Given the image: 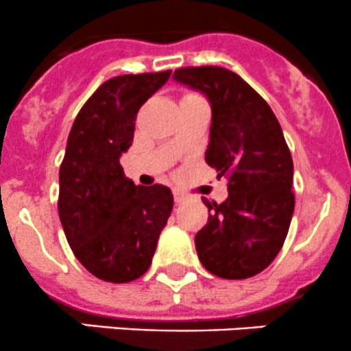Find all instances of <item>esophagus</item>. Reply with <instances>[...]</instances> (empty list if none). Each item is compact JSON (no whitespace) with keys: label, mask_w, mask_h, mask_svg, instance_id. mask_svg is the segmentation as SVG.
<instances>
[{"label":"esophagus","mask_w":351,"mask_h":351,"mask_svg":"<svg viewBox=\"0 0 351 351\" xmlns=\"http://www.w3.org/2000/svg\"><path fill=\"white\" fill-rule=\"evenodd\" d=\"M186 197H187L186 194L180 193L179 189L174 191V201H176V203H182V201H186Z\"/></svg>","instance_id":"1"}]
</instances>
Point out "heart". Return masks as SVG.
<instances>
[{"instance_id": "b5f03b06", "label": "heart", "mask_w": 351, "mask_h": 351, "mask_svg": "<svg viewBox=\"0 0 351 351\" xmlns=\"http://www.w3.org/2000/svg\"><path fill=\"white\" fill-rule=\"evenodd\" d=\"M187 95H194V93H187ZM187 95H184V97H187Z\"/></svg>"}]
</instances>
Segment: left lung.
<instances>
[{"mask_svg":"<svg viewBox=\"0 0 351 351\" xmlns=\"http://www.w3.org/2000/svg\"><path fill=\"white\" fill-rule=\"evenodd\" d=\"M172 78L210 102L204 160L228 179L223 203L203 199L210 217L194 239L199 261L220 278H251L271 265L292 221L293 162L282 126L266 100L230 69L179 68Z\"/></svg>","mask_w":351,"mask_h":351,"instance_id":"left-lung-1","label":"left lung"}]
</instances>
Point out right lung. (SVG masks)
<instances>
[{"instance_id":"right-lung-1","label":"right lung","mask_w":351,"mask_h":351,"mask_svg":"<svg viewBox=\"0 0 351 351\" xmlns=\"http://www.w3.org/2000/svg\"><path fill=\"white\" fill-rule=\"evenodd\" d=\"M171 73L107 80L69 131L59 169V220L76 259L104 282L128 283L147 273L174 206L169 187L136 186L119 164L133 143L138 110Z\"/></svg>"}]
</instances>
